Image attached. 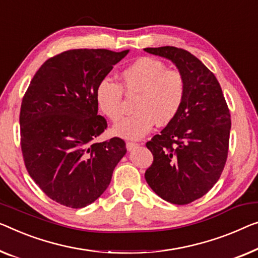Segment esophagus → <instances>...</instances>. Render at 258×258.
<instances>
[{"label":"esophagus","instance_id":"obj_1","mask_svg":"<svg viewBox=\"0 0 258 258\" xmlns=\"http://www.w3.org/2000/svg\"><path fill=\"white\" fill-rule=\"evenodd\" d=\"M138 145H139V144H138V142H136V141H127V142H126V147H127L128 151H132V149L136 148Z\"/></svg>","mask_w":258,"mask_h":258}]
</instances>
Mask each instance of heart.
Wrapping results in <instances>:
<instances>
[{
	"label": "heart",
	"mask_w": 258,
	"mask_h": 258,
	"mask_svg": "<svg viewBox=\"0 0 258 258\" xmlns=\"http://www.w3.org/2000/svg\"><path fill=\"white\" fill-rule=\"evenodd\" d=\"M121 87L109 79L96 88V102L110 120L116 121L124 112V89L138 92L134 112L120 119L113 132L127 139L147 134L154 125H167L179 112L186 94V81L178 69H169L162 61L140 57L120 73Z\"/></svg>",
	"instance_id": "heart-1"
}]
</instances>
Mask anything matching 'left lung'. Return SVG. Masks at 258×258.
I'll use <instances>...</instances> for the list:
<instances>
[{
	"label": "left lung",
	"instance_id": "1",
	"mask_svg": "<svg viewBox=\"0 0 258 258\" xmlns=\"http://www.w3.org/2000/svg\"><path fill=\"white\" fill-rule=\"evenodd\" d=\"M145 51L171 60L186 81L177 116L146 144L153 163L145 178L164 201L186 205L220 178L228 155L229 109L217 78L190 52L174 46Z\"/></svg>",
	"mask_w": 258,
	"mask_h": 258
}]
</instances>
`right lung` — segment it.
I'll use <instances>...</instances> for the list:
<instances>
[{"label":"right lung","mask_w":258,"mask_h":258,"mask_svg":"<svg viewBox=\"0 0 258 258\" xmlns=\"http://www.w3.org/2000/svg\"><path fill=\"white\" fill-rule=\"evenodd\" d=\"M128 53L71 49L49 57L31 80L19 113L26 170L44 194L81 209L106 190L125 141L95 142L107 127L97 114L96 88Z\"/></svg>","instance_id":"right-lung-1"}]
</instances>
